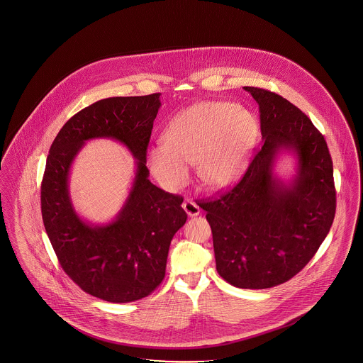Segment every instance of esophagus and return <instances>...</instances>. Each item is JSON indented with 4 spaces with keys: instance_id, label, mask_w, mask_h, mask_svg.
I'll return each instance as SVG.
<instances>
[{
    "instance_id": "1",
    "label": "esophagus",
    "mask_w": 363,
    "mask_h": 363,
    "mask_svg": "<svg viewBox=\"0 0 363 363\" xmlns=\"http://www.w3.org/2000/svg\"><path fill=\"white\" fill-rule=\"evenodd\" d=\"M182 208L186 211V214L189 217H197V216H199V213H201L199 206H198L194 201H185L184 205H182Z\"/></svg>"
}]
</instances>
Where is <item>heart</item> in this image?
Here are the masks:
<instances>
[{"label": "heart", "mask_w": 363, "mask_h": 363, "mask_svg": "<svg viewBox=\"0 0 363 363\" xmlns=\"http://www.w3.org/2000/svg\"><path fill=\"white\" fill-rule=\"evenodd\" d=\"M258 132L250 110L209 101L181 111L166 126L164 143L147 147L146 161L160 185L176 191L189 179V166L209 186L229 185L243 169Z\"/></svg>", "instance_id": "heart-1"}]
</instances>
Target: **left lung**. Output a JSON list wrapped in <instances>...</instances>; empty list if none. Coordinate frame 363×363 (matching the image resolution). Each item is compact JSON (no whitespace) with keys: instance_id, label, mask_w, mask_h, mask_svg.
Returning <instances> with one entry per match:
<instances>
[{"instance_id":"1","label":"left lung","mask_w":363,"mask_h":363,"mask_svg":"<svg viewBox=\"0 0 363 363\" xmlns=\"http://www.w3.org/2000/svg\"><path fill=\"white\" fill-rule=\"evenodd\" d=\"M259 105L262 146L241 181L199 202L213 233L218 274L241 289L281 285L317 253L335 216L328 143L308 116L273 91L245 86ZM296 157V174H274L278 153Z\"/></svg>"}]
</instances>
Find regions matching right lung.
<instances>
[{
  "mask_svg": "<svg viewBox=\"0 0 363 363\" xmlns=\"http://www.w3.org/2000/svg\"><path fill=\"white\" fill-rule=\"evenodd\" d=\"M161 93L101 99L78 111L50 146L41 184L45 230L66 274L93 297L126 303L143 297L165 278L169 246L186 222L184 198L149 181L146 150ZM125 144L136 160L131 193L118 217L93 225L74 210L69 167L89 139Z\"/></svg>",
  "mask_w": 363,
  "mask_h": 363,
  "instance_id": "add662e5",
  "label": "right lung"
}]
</instances>
